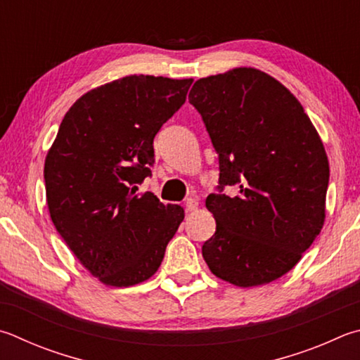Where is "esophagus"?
<instances>
[{"instance_id": "esophagus-1", "label": "esophagus", "mask_w": 360, "mask_h": 360, "mask_svg": "<svg viewBox=\"0 0 360 360\" xmlns=\"http://www.w3.org/2000/svg\"><path fill=\"white\" fill-rule=\"evenodd\" d=\"M184 206H186V211L187 212H192V211H195V209L198 207V201L195 200V198H187L186 202H184Z\"/></svg>"}]
</instances>
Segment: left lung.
<instances>
[{"label": "left lung", "mask_w": 360, "mask_h": 360, "mask_svg": "<svg viewBox=\"0 0 360 360\" xmlns=\"http://www.w3.org/2000/svg\"><path fill=\"white\" fill-rule=\"evenodd\" d=\"M219 155L217 193L206 198L215 233L202 258L236 286L291 271L321 231L329 186L323 141L300 102L253 68L200 78L188 93ZM226 185L240 193L228 198Z\"/></svg>", "instance_id": "8db88e82"}]
</instances>
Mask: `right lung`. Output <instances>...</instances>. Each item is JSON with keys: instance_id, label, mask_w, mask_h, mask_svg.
Segmentation results:
<instances>
[{"instance_id": "right-lung-1", "label": "right lung", "mask_w": 360, "mask_h": 360, "mask_svg": "<svg viewBox=\"0 0 360 360\" xmlns=\"http://www.w3.org/2000/svg\"><path fill=\"white\" fill-rule=\"evenodd\" d=\"M192 78L130 75L83 94L45 159L50 217L78 261L110 286L153 277L184 209L139 193L154 136L186 102Z\"/></svg>"}]
</instances>
